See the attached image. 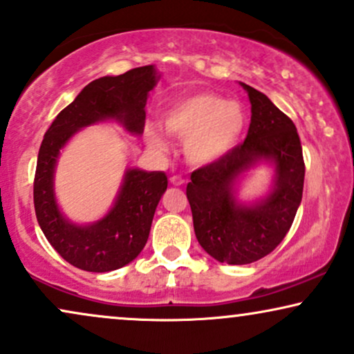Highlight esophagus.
<instances>
[{"label": "esophagus", "mask_w": 354, "mask_h": 354, "mask_svg": "<svg viewBox=\"0 0 354 354\" xmlns=\"http://www.w3.org/2000/svg\"><path fill=\"white\" fill-rule=\"evenodd\" d=\"M169 181H171L173 186H181V185H185V178H183L181 174H174V176L169 178Z\"/></svg>", "instance_id": "34e87169"}]
</instances>
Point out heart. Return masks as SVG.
I'll use <instances>...</instances> for the list:
<instances>
[{
  "label": "heart",
  "instance_id": "1",
  "mask_svg": "<svg viewBox=\"0 0 354 354\" xmlns=\"http://www.w3.org/2000/svg\"><path fill=\"white\" fill-rule=\"evenodd\" d=\"M169 133L186 138V153L194 163L206 165L232 150L245 125L241 104L225 100L214 92H198L176 100L165 113ZM151 147L165 150L166 142L158 131H148Z\"/></svg>",
  "mask_w": 354,
  "mask_h": 354
}]
</instances>
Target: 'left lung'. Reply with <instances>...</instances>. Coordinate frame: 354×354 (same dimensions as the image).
Returning <instances> with one entry per match:
<instances>
[{
  "label": "left lung",
  "mask_w": 354,
  "mask_h": 354,
  "mask_svg": "<svg viewBox=\"0 0 354 354\" xmlns=\"http://www.w3.org/2000/svg\"><path fill=\"white\" fill-rule=\"evenodd\" d=\"M249 93L250 123L245 140L219 160L194 169L186 196L198 242L216 261L244 266L269 255L290 231L301 194L305 161L290 118L266 93L242 84ZM259 159L276 165V186L255 207L233 199V183Z\"/></svg>",
  "instance_id": "obj_1"
}]
</instances>
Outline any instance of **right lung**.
Wrapping results in <instances>:
<instances>
[{"label": "right lung", "instance_id": "1", "mask_svg": "<svg viewBox=\"0 0 354 354\" xmlns=\"http://www.w3.org/2000/svg\"><path fill=\"white\" fill-rule=\"evenodd\" d=\"M156 80L153 66L93 80L46 131L34 174V209L49 244L77 269L117 270L142 252L156 206L168 188V178L163 171L129 169L109 214L92 225H75L59 212L54 198V166L59 150L82 127L105 118L122 122L131 133H143L145 105Z\"/></svg>", "mask_w": 354, "mask_h": 354}]
</instances>
